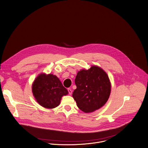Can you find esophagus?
<instances>
[{
  "instance_id": "1",
  "label": "esophagus",
  "mask_w": 148,
  "mask_h": 148,
  "mask_svg": "<svg viewBox=\"0 0 148 148\" xmlns=\"http://www.w3.org/2000/svg\"><path fill=\"white\" fill-rule=\"evenodd\" d=\"M68 92L69 94H70V95L72 94V90H71L70 88H68Z\"/></svg>"
}]
</instances>
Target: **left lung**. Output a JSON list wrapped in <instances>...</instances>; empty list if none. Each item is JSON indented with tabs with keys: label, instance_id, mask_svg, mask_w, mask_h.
Returning a JSON list of instances; mask_svg holds the SVG:
<instances>
[{
	"label": "left lung",
	"instance_id": "left-lung-1",
	"mask_svg": "<svg viewBox=\"0 0 148 148\" xmlns=\"http://www.w3.org/2000/svg\"><path fill=\"white\" fill-rule=\"evenodd\" d=\"M77 88L72 96L77 107L88 113L102 108L108 101L111 92V83L107 73L98 66L77 72L75 81Z\"/></svg>",
	"mask_w": 148,
	"mask_h": 148
}]
</instances>
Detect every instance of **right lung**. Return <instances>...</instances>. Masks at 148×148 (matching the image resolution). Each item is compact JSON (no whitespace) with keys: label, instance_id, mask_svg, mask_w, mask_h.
I'll return each mask as SVG.
<instances>
[{"label":"right lung","instance_id":"add662e5","mask_svg":"<svg viewBox=\"0 0 148 148\" xmlns=\"http://www.w3.org/2000/svg\"><path fill=\"white\" fill-rule=\"evenodd\" d=\"M32 92L40 106L49 109L58 106L62 97L68 93L56 76L45 73L36 77L32 85Z\"/></svg>","mask_w":148,"mask_h":148}]
</instances>
